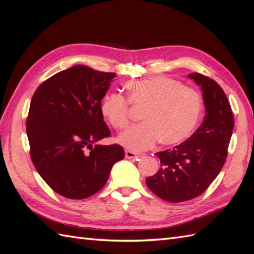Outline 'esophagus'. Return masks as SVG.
<instances>
[{"label": "esophagus", "mask_w": 254, "mask_h": 254, "mask_svg": "<svg viewBox=\"0 0 254 254\" xmlns=\"http://www.w3.org/2000/svg\"><path fill=\"white\" fill-rule=\"evenodd\" d=\"M125 156L127 159H131V160H135L137 158H140L142 156V153H139V152H134L132 150H129V149H126L125 150Z\"/></svg>", "instance_id": "1"}]
</instances>
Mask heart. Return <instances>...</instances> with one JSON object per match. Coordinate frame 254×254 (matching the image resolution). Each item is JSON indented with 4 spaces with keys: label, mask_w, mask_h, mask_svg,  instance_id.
I'll list each match as a JSON object with an SVG mask.
<instances>
[{
    "label": "heart",
    "mask_w": 254,
    "mask_h": 254,
    "mask_svg": "<svg viewBox=\"0 0 254 254\" xmlns=\"http://www.w3.org/2000/svg\"><path fill=\"white\" fill-rule=\"evenodd\" d=\"M127 98L119 93H107L101 112L118 130L125 129L130 121V104L144 107L142 124L134 125L119 136L126 148L142 151L157 142L172 145L187 140L200 121L203 102L201 94L179 80L167 76H153L126 83Z\"/></svg>",
    "instance_id": "obj_1"
}]
</instances>
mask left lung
Listing matches in <instances>:
<instances>
[{
    "label": "left lung",
    "instance_id": "obj_1",
    "mask_svg": "<svg viewBox=\"0 0 254 254\" xmlns=\"http://www.w3.org/2000/svg\"><path fill=\"white\" fill-rule=\"evenodd\" d=\"M201 87L205 107L202 124L187 141L159 151V172L146 178L148 189L161 199L182 202L201 195L224 166L234 119L219 84L199 73L189 75Z\"/></svg>",
    "mask_w": 254,
    "mask_h": 254
}]
</instances>
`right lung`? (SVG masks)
<instances>
[{
	"label": "right lung",
	"instance_id": "1",
	"mask_svg": "<svg viewBox=\"0 0 254 254\" xmlns=\"http://www.w3.org/2000/svg\"><path fill=\"white\" fill-rule=\"evenodd\" d=\"M115 76L74 65L42 82L33 95L26 120L30 158L48 186L65 198L97 193L125 157L119 144H96L111 134L101 103Z\"/></svg>",
	"mask_w": 254,
	"mask_h": 254
}]
</instances>
